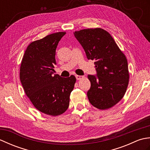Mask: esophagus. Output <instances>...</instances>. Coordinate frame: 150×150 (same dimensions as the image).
Masks as SVG:
<instances>
[{
  "instance_id": "obj_1",
  "label": "esophagus",
  "mask_w": 150,
  "mask_h": 150,
  "mask_svg": "<svg viewBox=\"0 0 150 150\" xmlns=\"http://www.w3.org/2000/svg\"><path fill=\"white\" fill-rule=\"evenodd\" d=\"M75 77H76V79H77V80H81V79L84 78V76H81V75H75Z\"/></svg>"
}]
</instances>
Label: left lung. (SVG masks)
I'll list each match as a JSON object with an SVG mask.
<instances>
[{
  "mask_svg": "<svg viewBox=\"0 0 150 150\" xmlns=\"http://www.w3.org/2000/svg\"><path fill=\"white\" fill-rule=\"evenodd\" d=\"M88 60H94L96 75H88L90 103L100 110L115 106L122 99L129 82L128 61L108 31L101 28L75 31Z\"/></svg>",
  "mask_w": 150,
  "mask_h": 150,
  "instance_id": "left-lung-1",
  "label": "left lung"
}]
</instances>
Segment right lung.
<instances>
[{
    "instance_id": "obj_1",
    "label": "right lung",
    "mask_w": 150,
    "mask_h": 150,
    "mask_svg": "<svg viewBox=\"0 0 150 150\" xmlns=\"http://www.w3.org/2000/svg\"><path fill=\"white\" fill-rule=\"evenodd\" d=\"M65 34L53 33L30 43L21 65L20 79L28 97L38 110L52 116L68 109L76 82L75 76L63 78L52 71L57 45Z\"/></svg>"
}]
</instances>
